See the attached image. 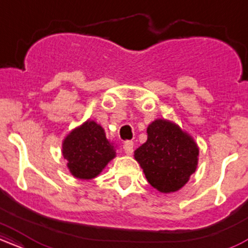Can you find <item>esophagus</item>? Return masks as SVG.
Wrapping results in <instances>:
<instances>
[{
    "mask_svg": "<svg viewBox=\"0 0 248 248\" xmlns=\"http://www.w3.org/2000/svg\"><path fill=\"white\" fill-rule=\"evenodd\" d=\"M124 153H126L127 155H132L133 150H134V143H133V142L132 141L124 142Z\"/></svg>",
    "mask_w": 248,
    "mask_h": 248,
    "instance_id": "1",
    "label": "esophagus"
}]
</instances>
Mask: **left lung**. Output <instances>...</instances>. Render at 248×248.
Returning <instances> with one entry per match:
<instances>
[{"instance_id": "8db88e82", "label": "left lung", "mask_w": 248, "mask_h": 248, "mask_svg": "<svg viewBox=\"0 0 248 248\" xmlns=\"http://www.w3.org/2000/svg\"><path fill=\"white\" fill-rule=\"evenodd\" d=\"M147 133V141L134 152V158L143 170L148 183L157 191H178L197 169V142L167 119L154 120Z\"/></svg>"}]
</instances>
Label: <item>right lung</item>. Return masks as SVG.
Segmentation results:
<instances>
[{"label":"right lung","mask_w":248,"mask_h":248,"mask_svg":"<svg viewBox=\"0 0 248 248\" xmlns=\"http://www.w3.org/2000/svg\"><path fill=\"white\" fill-rule=\"evenodd\" d=\"M115 144L98 122L86 120L65 136L62 144L67 169L78 179L95 178L116 156Z\"/></svg>","instance_id":"right-lung-1"}]
</instances>
